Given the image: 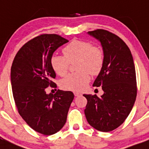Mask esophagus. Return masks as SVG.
I'll use <instances>...</instances> for the list:
<instances>
[{
    "mask_svg": "<svg viewBox=\"0 0 149 149\" xmlns=\"http://www.w3.org/2000/svg\"><path fill=\"white\" fill-rule=\"evenodd\" d=\"M74 96H80V95H81V93H77V92H74Z\"/></svg>",
    "mask_w": 149,
    "mask_h": 149,
    "instance_id": "esophagus-1",
    "label": "esophagus"
}]
</instances>
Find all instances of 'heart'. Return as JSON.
Returning a JSON list of instances; mask_svg holds the SVG:
<instances>
[{
  "label": "heart",
  "instance_id": "heart-1",
  "mask_svg": "<svg viewBox=\"0 0 149 149\" xmlns=\"http://www.w3.org/2000/svg\"><path fill=\"white\" fill-rule=\"evenodd\" d=\"M64 56L54 54L51 57V65L59 76H64L68 72L70 63H75V73L69 74L60 81L63 89L81 91L86 87L90 75L99 74L104 64V54L98 45H94L86 40L74 39L63 49Z\"/></svg>",
  "mask_w": 149,
  "mask_h": 149
}]
</instances>
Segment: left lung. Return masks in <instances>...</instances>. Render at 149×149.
<instances>
[{
	"label": "left lung",
	"instance_id": "1",
	"mask_svg": "<svg viewBox=\"0 0 149 149\" xmlns=\"http://www.w3.org/2000/svg\"><path fill=\"white\" fill-rule=\"evenodd\" d=\"M88 33L98 39L103 48L104 64L93 86H101L104 94L84 95L87 99L84 113L92 127L109 132L125 122L136 101L135 65L131 51L118 36L103 29Z\"/></svg>",
	"mask_w": 149,
	"mask_h": 149
}]
</instances>
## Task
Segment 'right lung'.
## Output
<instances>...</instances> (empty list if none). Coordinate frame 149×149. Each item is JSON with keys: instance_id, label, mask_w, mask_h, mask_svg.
Returning a JSON list of instances; mask_svg holds the SVG:
<instances>
[{"instance_id": "add662e5", "label": "right lung", "mask_w": 149, "mask_h": 149, "mask_svg": "<svg viewBox=\"0 0 149 149\" xmlns=\"http://www.w3.org/2000/svg\"><path fill=\"white\" fill-rule=\"evenodd\" d=\"M68 42L57 34L38 36L19 49L11 67L12 90L18 113L43 135H52L64 126L74 99L71 91L45 92L49 86L56 87L52 81L56 73L51 68V56Z\"/></svg>"}]
</instances>
